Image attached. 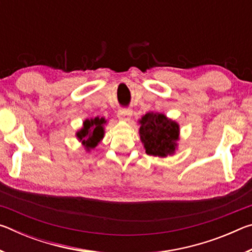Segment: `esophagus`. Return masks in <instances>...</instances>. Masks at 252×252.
<instances>
[{"label": "esophagus", "instance_id": "1", "mask_svg": "<svg viewBox=\"0 0 252 252\" xmlns=\"http://www.w3.org/2000/svg\"><path fill=\"white\" fill-rule=\"evenodd\" d=\"M131 116H132L131 109H119L118 111V118L121 119V120H129Z\"/></svg>", "mask_w": 252, "mask_h": 252}]
</instances>
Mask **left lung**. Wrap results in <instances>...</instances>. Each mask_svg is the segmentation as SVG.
Here are the masks:
<instances>
[{"mask_svg": "<svg viewBox=\"0 0 252 252\" xmlns=\"http://www.w3.org/2000/svg\"><path fill=\"white\" fill-rule=\"evenodd\" d=\"M140 139L149 156L164 158L177 149L180 127L177 122L162 113L149 112L139 121Z\"/></svg>", "mask_w": 252, "mask_h": 252, "instance_id": "8db88e82", "label": "left lung"}]
</instances>
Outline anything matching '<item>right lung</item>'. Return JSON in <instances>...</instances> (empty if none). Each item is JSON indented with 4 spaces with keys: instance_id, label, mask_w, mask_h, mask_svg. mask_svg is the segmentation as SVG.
<instances>
[{
    "instance_id": "add662e5",
    "label": "right lung",
    "mask_w": 252,
    "mask_h": 252,
    "mask_svg": "<svg viewBox=\"0 0 252 252\" xmlns=\"http://www.w3.org/2000/svg\"><path fill=\"white\" fill-rule=\"evenodd\" d=\"M104 123H106L104 118L96 117L94 119H90V120L87 119L83 122L82 129L76 132V138L82 142L87 151L94 149L103 139Z\"/></svg>"
}]
</instances>
